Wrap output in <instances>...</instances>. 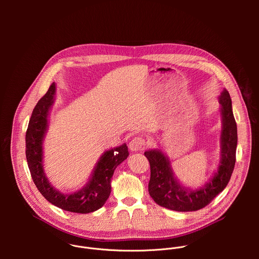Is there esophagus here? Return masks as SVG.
I'll list each match as a JSON object with an SVG mask.
<instances>
[{"label":"esophagus","mask_w":259,"mask_h":259,"mask_svg":"<svg viewBox=\"0 0 259 259\" xmlns=\"http://www.w3.org/2000/svg\"><path fill=\"white\" fill-rule=\"evenodd\" d=\"M147 146V143L145 142L144 138L142 137H134L130 143H129V149L132 151V152H140V151H144L146 149Z\"/></svg>","instance_id":"esophagus-1"}]
</instances>
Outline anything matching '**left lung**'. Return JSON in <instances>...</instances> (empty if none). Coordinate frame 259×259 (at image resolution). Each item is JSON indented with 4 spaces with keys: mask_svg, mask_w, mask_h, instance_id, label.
Segmentation results:
<instances>
[{
    "mask_svg": "<svg viewBox=\"0 0 259 259\" xmlns=\"http://www.w3.org/2000/svg\"><path fill=\"white\" fill-rule=\"evenodd\" d=\"M218 100L221 105L220 113L223 118L220 133V162L214 176L200 189L191 190L181 186L174 176L169 158L160 150L144 153L151 165L149 193L158 205L179 212L197 211L207 206L228 186L236 163L237 124L229 91L225 89Z\"/></svg>",
    "mask_w": 259,
    "mask_h": 259,
    "instance_id": "obj_1",
    "label": "left lung"
}]
</instances>
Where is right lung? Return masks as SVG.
<instances>
[{
  "label": "right lung",
  "instance_id": "add662e5",
  "mask_svg": "<svg viewBox=\"0 0 259 259\" xmlns=\"http://www.w3.org/2000/svg\"><path fill=\"white\" fill-rule=\"evenodd\" d=\"M55 84L35 104L25 134V155L31 178L43 197L56 207L73 213H90L101 208L110 194V180L116 168L129 156L126 143L102 154L86 186L71 194H63L49 182L43 168V140L48 116L54 103Z\"/></svg>",
  "mask_w": 259,
  "mask_h": 259
}]
</instances>
